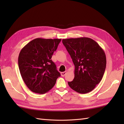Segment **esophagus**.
<instances>
[{
    "instance_id": "esophagus-1",
    "label": "esophagus",
    "mask_w": 124,
    "mask_h": 124,
    "mask_svg": "<svg viewBox=\"0 0 124 124\" xmlns=\"http://www.w3.org/2000/svg\"><path fill=\"white\" fill-rule=\"evenodd\" d=\"M66 73H67L66 71H65V72H62L61 73V76H62V77H64V76H65V75L66 74Z\"/></svg>"
}]
</instances>
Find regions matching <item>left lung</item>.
Here are the masks:
<instances>
[{
    "mask_svg": "<svg viewBox=\"0 0 124 124\" xmlns=\"http://www.w3.org/2000/svg\"><path fill=\"white\" fill-rule=\"evenodd\" d=\"M75 66L74 78L70 87L80 93L91 92L102 80L106 68L103 50L93 40L81 37L62 39Z\"/></svg>",
    "mask_w": 124,
    "mask_h": 124,
    "instance_id": "obj_1",
    "label": "left lung"
}]
</instances>
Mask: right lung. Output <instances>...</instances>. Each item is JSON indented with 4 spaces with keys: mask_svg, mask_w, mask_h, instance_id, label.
<instances>
[{
    "mask_svg": "<svg viewBox=\"0 0 124 124\" xmlns=\"http://www.w3.org/2000/svg\"><path fill=\"white\" fill-rule=\"evenodd\" d=\"M61 41V39L36 38L21 50L18 67L25 84L32 92L46 93L61 76L51 59Z\"/></svg>",
    "mask_w": 124,
    "mask_h": 124,
    "instance_id": "1",
    "label": "right lung"
}]
</instances>
